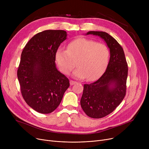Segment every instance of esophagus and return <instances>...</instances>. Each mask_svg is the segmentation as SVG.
<instances>
[{
    "label": "esophagus",
    "mask_w": 149,
    "mask_h": 149,
    "mask_svg": "<svg viewBox=\"0 0 149 149\" xmlns=\"http://www.w3.org/2000/svg\"><path fill=\"white\" fill-rule=\"evenodd\" d=\"M75 83H77V82L75 81H73V80H70V84L71 85V86L74 85V84H75Z\"/></svg>",
    "instance_id": "esophagus-1"
}]
</instances>
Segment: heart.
Here are the masks:
<instances>
[{"label": "heart", "instance_id": "b5f03b06", "mask_svg": "<svg viewBox=\"0 0 149 149\" xmlns=\"http://www.w3.org/2000/svg\"><path fill=\"white\" fill-rule=\"evenodd\" d=\"M55 57L60 71L68 75L76 65L73 75L78 79L87 78L95 81L105 71L109 64L110 51L103 43L86 38H79L70 42L67 50L58 48Z\"/></svg>", "mask_w": 149, "mask_h": 149}]
</instances>
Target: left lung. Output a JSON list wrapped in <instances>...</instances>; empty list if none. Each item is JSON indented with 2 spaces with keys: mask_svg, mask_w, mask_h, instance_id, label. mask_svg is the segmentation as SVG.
I'll use <instances>...</instances> for the list:
<instances>
[{
  "mask_svg": "<svg viewBox=\"0 0 149 149\" xmlns=\"http://www.w3.org/2000/svg\"><path fill=\"white\" fill-rule=\"evenodd\" d=\"M99 36L110 51L105 72L94 83L84 84L80 104L92 118H101L112 112L126 95L128 67L123 49L115 39L103 31H89L86 35Z\"/></svg>",
  "mask_w": 149,
  "mask_h": 149,
  "instance_id": "8db88e82",
  "label": "left lung"
}]
</instances>
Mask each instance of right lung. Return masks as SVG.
Listing matches in <instances>:
<instances>
[{"instance_id": "1", "label": "right lung", "mask_w": 149, "mask_h": 149, "mask_svg": "<svg viewBox=\"0 0 149 149\" xmlns=\"http://www.w3.org/2000/svg\"><path fill=\"white\" fill-rule=\"evenodd\" d=\"M66 37L63 30L43 31L31 38L22 52L17 70L21 92L28 105L37 112L56 110L70 85L55 63L56 51Z\"/></svg>"}]
</instances>
